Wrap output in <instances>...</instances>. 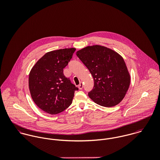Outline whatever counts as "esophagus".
<instances>
[{"label": "esophagus", "mask_w": 160, "mask_h": 160, "mask_svg": "<svg viewBox=\"0 0 160 160\" xmlns=\"http://www.w3.org/2000/svg\"><path fill=\"white\" fill-rule=\"evenodd\" d=\"M83 84H82V82H81L80 84H79V85L78 86V88H79V89H80V90H81V89H83Z\"/></svg>", "instance_id": "esophagus-1"}]
</instances>
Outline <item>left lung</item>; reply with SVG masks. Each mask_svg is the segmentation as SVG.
Wrapping results in <instances>:
<instances>
[{
	"label": "left lung",
	"instance_id": "8db88e82",
	"mask_svg": "<svg viewBox=\"0 0 160 160\" xmlns=\"http://www.w3.org/2000/svg\"><path fill=\"white\" fill-rule=\"evenodd\" d=\"M76 55L89 70L94 80L89 97L97 104L112 107L125 97L131 77L122 57L104 46H88Z\"/></svg>",
	"mask_w": 160,
	"mask_h": 160
}]
</instances>
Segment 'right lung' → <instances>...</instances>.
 I'll list each match as a JSON object with an SVG mask.
<instances>
[{
  "instance_id": "add662e5",
  "label": "right lung",
  "mask_w": 160,
  "mask_h": 160,
  "mask_svg": "<svg viewBox=\"0 0 160 160\" xmlns=\"http://www.w3.org/2000/svg\"><path fill=\"white\" fill-rule=\"evenodd\" d=\"M75 48L48 52L32 68L29 75V89L36 105L50 114L63 112L71 104L78 88L63 74Z\"/></svg>"
}]
</instances>
